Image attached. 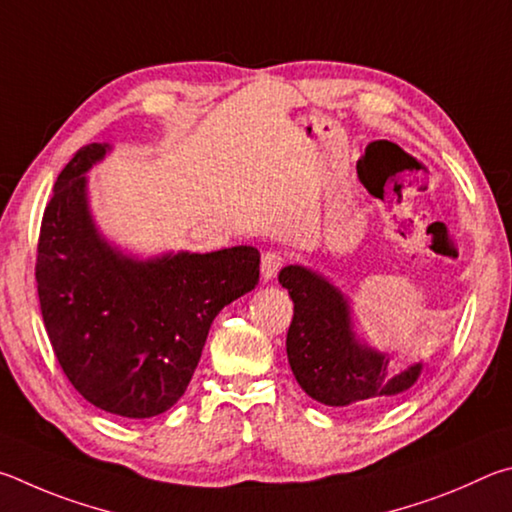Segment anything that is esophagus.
Segmentation results:
<instances>
[{
    "label": "esophagus",
    "mask_w": 512,
    "mask_h": 512,
    "mask_svg": "<svg viewBox=\"0 0 512 512\" xmlns=\"http://www.w3.org/2000/svg\"><path fill=\"white\" fill-rule=\"evenodd\" d=\"M285 263V258L279 254V251H265L263 258H261V274L265 281H272L276 272L281 270Z\"/></svg>",
    "instance_id": "obj_1"
}]
</instances>
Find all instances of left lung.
Listing matches in <instances>:
<instances>
[{
  "label": "left lung",
  "mask_w": 512,
  "mask_h": 512,
  "mask_svg": "<svg viewBox=\"0 0 512 512\" xmlns=\"http://www.w3.org/2000/svg\"><path fill=\"white\" fill-rule=\"evenodd\" d=\"M279 283L294 301L285 339L290 369L299 387L326 407L375 411L407 393L423 373V360L398 364L355 326L344 290L306 265H285Z\"/></svg>",
  "instance_id": "obj_1"
}]
</instances>
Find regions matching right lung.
<instances>
[{
  "mask_svg": "<svg viewBox=\"0 0 512 512\" xmlns=\"http://www.w3.org/2000/svg\"><path fill=\"white\" fill-rule=\"evenodd\" d=\"M114 150L89 143L62 168L44 209L35 281L44 328L74 389L107 414L141 420L184 396L218 312L258 285L261 254L143 256L101 231L87 173Z\"/></svg>",
  "mask_w": 512,
  "mask_h": 512,
  "instance_id": "right-lung-1",
  "label": "right lung"
}]
</instances>
